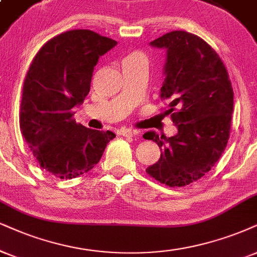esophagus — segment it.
<instances>
[{
	"label": "esophagus",
	"mask_w": 257,
	"mask_h": 257,
	"mask_svg": "<svg viewBox=\"0 0 257 257\" xmlns=\"http://www.w3.org/2000/svg\"><path fill=\"white\" fill-rule=\"evenodd\" d=\"M120 135H121L122 137H134L136 135V131H134L132 128H121L120 130Z\"/></svg>",
	"instance_id": "obj_1"
}]
</instances>
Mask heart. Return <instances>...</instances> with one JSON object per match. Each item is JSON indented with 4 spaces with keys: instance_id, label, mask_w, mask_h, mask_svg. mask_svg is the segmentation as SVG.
I'll use <instances>...</instances> for the list:
<instances>
[{
    "instance_id": "heart-1",
    "label": "heart",
    "mask_w": 257,
    "mask_h": 257,
    "mask_svg": "<svg viewBox=\"0 0 257 257\" xmlns=\"http://www.w3.org/2000/svg\"><path fill=\"white\" fill-rule=\"evenodd\" d=\"M138 59H145V57L139 52H134V53H130L128 56L125 57L123 59V64H127V63H132L138 61Z\"/></svg>"
}]
</instances>
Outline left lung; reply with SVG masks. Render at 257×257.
<instances>
[{
    "instance_id": "1",
    "label": "left lung",
    "mask_w": 257,
    "mask_h": 257,
    "mask_svg": "<svg viewBox=\"0 0 257 257\" xmlns=\"http://www.w3.org/2000/svg\"><path fill=\"white\" fill-rule=\"evenodd\" d=\"M150 46L167 51L160 96L166 100V113L177 134L160 138L148 132L145 139L160 147L161 157L145 172L169 187L187 186L210 172L225 150L233 110L232 87L220 57L198 36L173 31Z\"/></svg>"
}]
</instances>
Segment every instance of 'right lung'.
Wrapping results in <instances>:
<instances>
[{"mask_svg":"<svg viewBox=\"0 0 257 257\" xmlns=\"http://www.w3.org/2000/svg\"><path fill=\"white\" fill-rule=\"evenodd\" d=\"M115 45L93 31H68L47 41L28 69L21 134L39 166L56 177L74 179L89 172L115 137L72 119V108L89 93L94 66Z\"/></svg>","mask_w":257,"mask_h":257,"instance_id":"1","label":"right lung"}]
</instances>
